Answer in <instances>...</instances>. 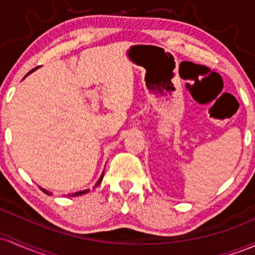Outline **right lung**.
Here are the masks:
<instances>
[{"label": "right lung", "mask_w": 255, "mask_h": 255, "mask_svg": "<svg viewBox=\"0 0 255 255\" xmlns=\"http://www.w3.org/2000/svg\"><path fill=\"white\" fill-rule=\"evenodd\" d=\"M37 68H38V66H37ZM37 68H35V69H33V70H36V69H37ZM33 70H31V71H30V72H32V71H33ZM30 72H29V74H30ZM103 177H104V172H103L102 177H100V178H99V180H98V181H97L96 186H98V185H99V184H100V183H102V180H103ZM41 190H42V191H43V192H44V194H46V195H50V192H48V191H47V190L42 189V187H41ZM88 191H89V190H83V191H78V192H75V194H72V195H68V196H80V195L87 194V192H88Z\"/></svg>", "instance_id": "right-lung-1"}]
</instances>
